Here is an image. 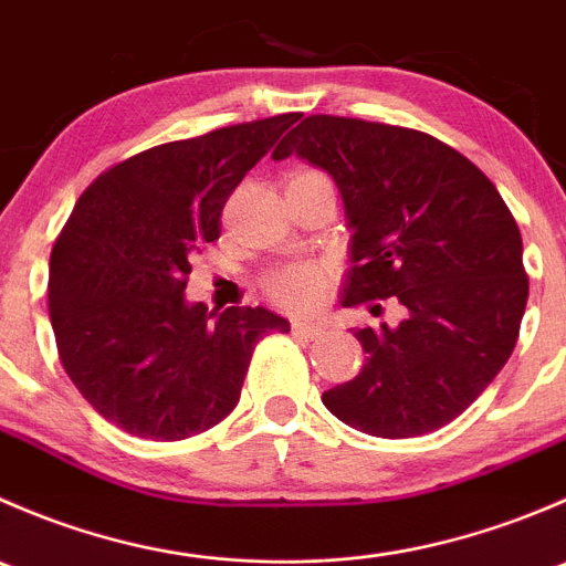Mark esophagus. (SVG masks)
<instances>
[{"mask_svg": "<svg viewBox=\"0 0 566 566\" xmlns=\"http://www.w3.org/2000/svg\"><path fill=\"white\" fill-rule=\"evenodd\" d=\"M293 331L301 336H310V339H317L319 334H325V328L319 323H301V319H295Z\"/></svg>", "mask_w": 566, "mask_h": 566, "instance_id": "1", "label": "esophagus"}]
</instances>
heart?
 Instances as JSON below:
<instances>
[{
  "label": "heart",
  "mask_w": 566,
  "mask_h": 566,
  "mask_svg": "<svg viewBox=\"0 0 566 566\" xmlns=\"http://www.w3.org/2000/svg\"><path fill=\"white\" fill-rule=\"evenodd\" d=\"M334 282V268L319 260L287 262L262 279L268 298L287 312H312L328 295Z\"/></svg>",
  "instance_id": "1"
}]
</instances>
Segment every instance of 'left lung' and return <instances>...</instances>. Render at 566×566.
Wrapping results in <instances>:
<instances>
[{"label": "left lung", "instance_id": "8db88e82", "mask_svg": "<svg viewBox=\"0 0 566 566\" xmlns=\"http://www.w3.org/2000/svg\"><path fill=\"white\" fill-rule=\"evenodd\" d=\"M339 186L350 224L342 306H402L397 325L356 331L367 364L323 394L345 424L413 438L458 419L515 350L528 301L515 216L488 175L430 134L312 114L273 150Z\"/></svg>", "mask_w": 566, "mask_h": 566}]
</instances>
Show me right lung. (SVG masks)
<instances>
[{
	"label": "right lung",
	"instance_id": "obj_1",
	"mask_svg": "<svg viewBox=\"0 0 566 566\" xmlns=\"http://www.w3.org/2000/svg\"><path fill=\"white\" fill-rule=\"evenodd\" d=\"M298 114L227 125L150 147L101 172L51 249L49 317L78 394L119 430L182 441L241 399L256 342L290 323L262 306L210 319L182 290L191 260L219 241L243 175Z\"/></svg>",
	"mask_w": 566,
	"mask_h": 566
}]
</instances>
